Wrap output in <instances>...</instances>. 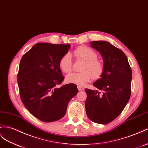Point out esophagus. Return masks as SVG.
Wrapping results in <instances>:
<instances>
[{"label": "esophagus", "mask_w": 148, "mask_h": 148, "mask_svg": "<svg viewBox=\"0 0 148 148\" xmlns=\"http://www.w3.org/2000/svg\"><path fill=\"white\" fill-rule=\"evenodd\" d=\"M77 89H78L79 90H84V88H83V87H82V86H77Z\"/></svg>", "instance_id": "34e87169"}]
</instances>
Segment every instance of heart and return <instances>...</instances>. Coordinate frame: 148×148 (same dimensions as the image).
Listing matches in <instances>:
<instances>
[{
	"label": "heart",
	"instance_id": "1",
	"mask_svg": "<svg viewBox=\"0 0 148 148\" xmlns=\"http://www.w3.org/2000/svg\"><path fill=\"white\" fill-rule=\"evenodd\" d=\"M76 59L84 61L80 73H74L68 74L66 81L78 86H84L87 82L94 79H99L104 72V64L98 59L97 53L91 48L87 46H80L73 52ZM60 69L64 73H69L73 70V62L69 54H66L59 60Z\"/></svg>",
	"mask_w": 148,
	"mask_h": 148
}]
</instances>
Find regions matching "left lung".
Returning a JSON list of instances; mask_svg holds the SVG:
<instances>
[{"label":"left lung","instance_id":"obj_1","mask_svg":"<svg viewBox=\"0 0 148 148\" xmlns=\"http://www.w3.org/2000/svg\"><path fill=\"white\" fill-rule=\"evenodd\" d=\"M104 60V72L93 83L97 90L86 89V114L92 122L106 124L115 119L131 96L132 71L126 54L108 42H90Z\"/></svg>","mask_w":148,"mask_h":148}]
</instances>
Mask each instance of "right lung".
Masks as SVG:
<instances>
[{"mask_svg":"<svg viewBox=\"0 0 148 148\" xmlns=\"http://www.w3.org/2000/svg\"><path fill=\"white\" fill-rule=\"evenodd\" d=\"M70 44L37 43L22 56L17 74L22 102L43 122L61 119L70 100L78 92L74 84L59 86L64 77L59 66Z\"/></svg>","mask_w":148,"mask_h":148,"instance_id":"1","label":"right lung"}]
</instances>
